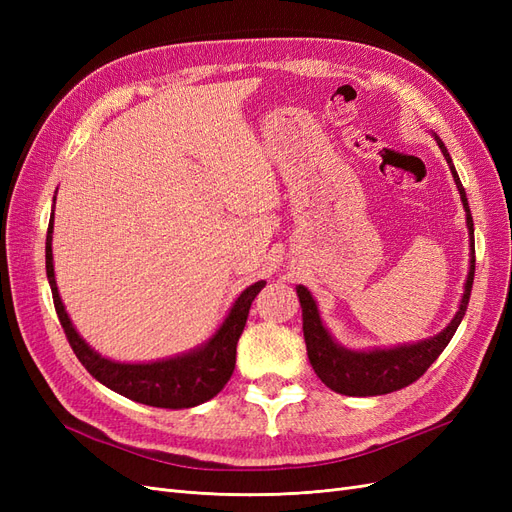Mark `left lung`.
Masks as SVG:
<instances>
[{
    "instance_id": "left-lung-1",
    "label": "left lung",
    "mask_w": 512,
    "mask_h": 512,
    "mask_svg": "<svg viewBox=\"0 0 512 512\" xmlns=\"http://www.w3.org/2000/svg\"><path fill=\"white\" fill-rule=\"evenodd\" d=\"M433 136H436V143L442 149V156L448 168H451L453 179L457 183L463 209H466V224L470 232V271H468L466 290H463L459 309L444 331H440L438 335H433L429 339H423V342L404 344L395 348L348 350L342 344H337L331 337V333L327 331V327L322 324L312 292H309L305 286H297L299 303L303 307V337H305L309 363H312L316 376L335 393L350 395V397H374V395H386V393L399 391L404 389V386L416 382L429 369V365L442 354V350L453 339L463 316H466L472 282H474V262H476L474 222L468 207L466 190H463L457 170L453 166V160L448 156V149L444 147L438 134Z\"/></svg>"
}]
</instances>
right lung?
Wrapping results in <instances>:
<instances>
[{"label":"right lung","mask_w":512,"mask_h":512,"mask_svg":"<svg viewBox=\"0 0 512 512\" xmlns=\"http://www.w3.org/2000/svg\"><path fill=\"white\" fill-rule=\"evenodd\" d=\"M51 243L53 215L49 230H46V277H49L51 284L55 312L76 359L83 363V367L98 382L123 397L138 401V404L170 410L205 404V401H209L224 389V384L230 380L232 371H235L237 342L247 322V314H250L252 301L267 282L260 280L239 294V299L230 307L220 329L213 333L207 344L153 363H119L98 354L76 333L57 290Z\"/></svg>","instance_id":"add662e5"}]
</instances>
